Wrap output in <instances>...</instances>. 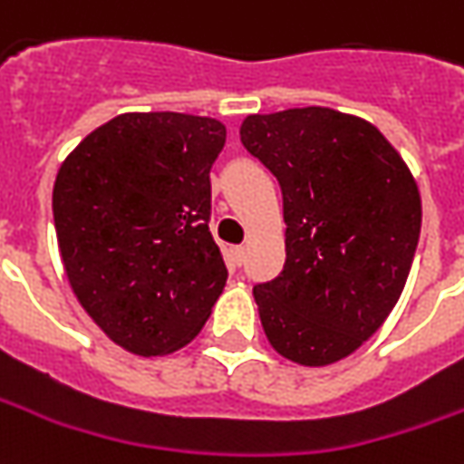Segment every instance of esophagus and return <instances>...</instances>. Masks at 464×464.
Masks as SVG:
<instances>
[{"mask_svg":"<svg viewBox=\"0 0 464 464\" xmlns=\"http://www.w3.org/2000/svg\"><path fill=\"white\" fill-rule=\"evenodd\" d=\"M231 258H233V264H244V258H246V246H236V248H231Z\"/></svg>","mask_w":464,"mask_h":464,"instance_id":"34e87169","label":"esophagus"}]
</instances>
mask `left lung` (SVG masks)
Segmentation results:
<instances>
[{"label":"left lung","mask_w":464,"mask_h":464,"mask_svg":"<svg viewBox=\"0 0 464 464\" xmlns=\"http://www.w3.org/2000/svg\"><path fill=\"white\" fill-rule=\"evenodd\" d=\"M241 141L285 198V269L254 286L261 327L292 363H338L404 292L421 228L417 179L371 121L324 106L251 113Z\"/></svg>","instance_id":"left-lung-1"}]
</instances>
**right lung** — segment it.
Instances as JSON below:
<instances>
[{
	"mask_svg": "<svg viewBox=\"0 0 464 464\" xmlns=\"http://www.w3.org/2000/svg\"><path fill=\"white\" fill-rule=\"evenodd\" d=\"M226 126L210 116L129 111L63 160L53 218L68 285L119 348H185L228 272L210 236V167Z\"/></svg>",
	"mask_w": 464,
	"mask_h": 464,
	"instance_id": "1",
	"label": "right lung"
}]
</instances>
